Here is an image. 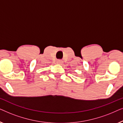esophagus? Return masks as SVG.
Instances as JSON below:
<instances>
[{"label":"esophagus","mask_w":123,"mask_h":123,"mask_svg":"<svg viewBox=\"0 0 123 123\" xmlns=\"http://www.w3.org/2000/svg\"><path fill=\"white\" fill-rule=\"evenodd\" d=\"M63 62L62 61V60H60V59H59V60H58V61H57L56 63H58V64H62V63H63Z\"/></svg>","instance_id":"obj_1"}]
</instances>
